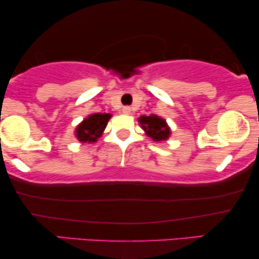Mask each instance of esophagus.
<instances>
[{
  "mask_svg": "<svg viewBox=\"0 0 259 259\" xmlns=\"http://www.w3.org/2000/svg\"><path fill=\"white\" fill-rule=\"evenodd\" d=\"M131 112H132V108H131L130 106H125V107L122 108V113H123V114L128 115V114H131Z\"/></svg>",
  "mask_w": 259,
  "mask_h": 259,
  "instance_id": "1",
  "label": "esophagus"
}]
</instances>
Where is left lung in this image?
Masks as SVG:
<instances>
[{"mask_svg": "<svg viewBox=\"0 0 259 259\" xmlns=\"http://www.w3.org/2000/svg\"><path fill=\"white\" fill-rule=\"evenodd\" d=\"M139 122L141 125V128L154 141L167 140L169 134H171V130H169V127L167 126L165 120L155 114H151L150 116H140Z\"/></svg>", "mask_w": 259, "mask_h": 259, "instance_id": "1", "label": "left lung"}]
</instances>
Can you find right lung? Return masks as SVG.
Segmentation results:
<instances>
[{"instance_id":"1","label":"right lung","mask_w":259,"mask_h":259,"mask_svg":"<svg viewBox=\"0 0 259 259\" xmlns=\"http://www.w3.org/2000/svg\"><path fill=\"white\" fill-rule=\"evenodd\" d=\"M111 116L108 113H94L84 119L75 130L80 143H95L102 136Z\"/></svg>"}]
</instances>
